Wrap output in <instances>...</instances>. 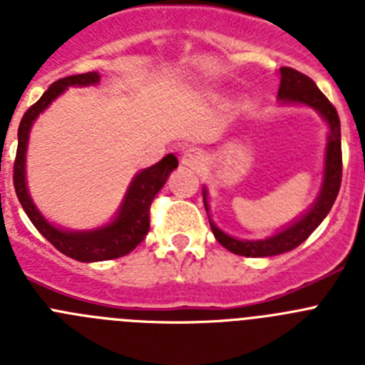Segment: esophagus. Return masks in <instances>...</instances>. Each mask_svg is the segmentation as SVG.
<instances>
[{
	"mask_svg": "<svg viewBox=\"0 0 365 365\" xmlns=\"http://www.w3.org/2000/svg\"><path fill=\"white\" fill-rule=\"evenodd\" d=\"M180 163L185 164V166L197 170V168H201L205 164V153L201 150H197V148H188L182 153V157H180Z\"/></svg>",
	"mask_w": 365,
	"mask_h": 365,
	"instance_id": "obj_1",
	"label": "esophagus"
}]
</instances>
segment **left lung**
Listing matches in <instances>:
<instances>
[{
	"instance_id": "obj_1",
	"label": "left lung",
	"mask_w": 365,
	"mask_h": 365,
	"mask_svg": "<svg viewBox=\"0 0 365 365\" xmlns=\"http://www.w3.org/2000/svg\"><path fill=\"white\" fill-rule=\"evenodd\" d=\"M279 89L278 100L282 104H296L307 106L314 109L325 122H327L329 133L327 144H325V157H324V179H322V188L316 201L312 202L305 214L296 217L291 225H287L274 235H269L265 240H237L232 237L210 219V206H208V190L202 188V199H205V208L208 214L212 232L215 240L222 247L245 257H269L278 256V254L289 252L318 228L322 221L327 217L334 205V199L338 195L341 182V140H340V118L334 109V106L327 100V96L316 87L309 76H305L299 71L291 69V67H282L279 69Z\"/></svg>"
}]
</instances>
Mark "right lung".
I'll list each match as a JSON object with an SVG mask.
<instances>
[{"instance_id": "right-lung-1", "label": "right lung", "mask_w": 365, "mask_h": 365, "mask_svg": "<svg viewBox=\"0 0 365 365\" xmlns=\"http://www.w3.org/2000/svg\"><path fill=\"white\" fill-rule=\"evenodd\" d=\"M100 82V74L96 71L83 74H73L54 82L47 91L41 95L36 104L31 106L24 115L18 128V151L14 160V188L19 202L24 206L25 214L38 228L45 240L66 256L73 257L82 263L93 261H106L122 257L130 254L150 232V205L157 195L170 173L179 166V160L173 153L166 155L153 166L140 170L130 182L125 195L118 206L117 215L104 225L93 230H66L43 217L32 201L27 188V175H25V157H27L29 135L32 124L40 117V113L53 104L66 89L76 87L96 86Z\"/></svg>"}]
</instances>
